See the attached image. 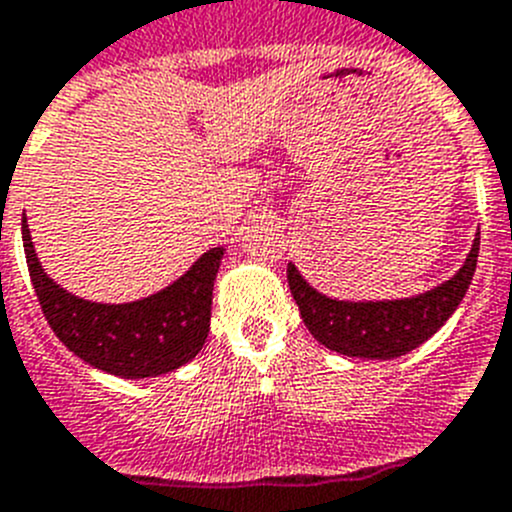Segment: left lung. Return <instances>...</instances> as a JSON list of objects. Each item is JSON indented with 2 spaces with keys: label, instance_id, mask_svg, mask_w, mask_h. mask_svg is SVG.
Wrapping results in <instances>:
<instances>
[{
  "label": "left lung",
  "instance_id": "8db88e82",
  "mask_svg": "<svg viewBox=\"0 0 512 512\" xmlns=\"http://www.w3.org/2000/svg\"><path fill=\"white\" fill-rule=\"evenodd\" d=\"M480 250L475 232L470 252L450 280L419 295L391 300H338L315 290L288 262V285L305 328L328 351L348 358L391 361L414 351L450 321L472 283Z\"/></svg>",
  "mask_w": 512,
  "mask_h": 512
}]
</instances>
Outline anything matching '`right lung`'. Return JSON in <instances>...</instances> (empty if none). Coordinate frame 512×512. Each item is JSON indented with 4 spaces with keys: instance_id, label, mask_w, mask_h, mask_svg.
Returning <instances> with one entry per match:
<instances>
[{
    "instance_id": "right-lung-1",
    "label": "right lung",
    "mask_w": 512,
    "mask_h": 512,
    "mask_svg": "<svg viewBox=\"0 0 512 512\" xmlns=\"http://www.w3.org/2000/svg\"><path fill=\"white\" fill-rule=\"evenodd\" d=\"M27 267L47 323L93 369L121 379H151L181 369L202 351L212 318V290L224 247L204 252L159 293L133 303H93L57 285L42 267L22 217Z\"/></svg>"
}]
</instances>
